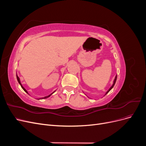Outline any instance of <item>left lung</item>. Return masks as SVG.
Masks as SVG:
<instances>
[{"label":"left lung","instance_id":"obj_1","mask_svg":"<svg viewBox=\"0 0 146 146\" xmlns=\"http://www.w3.org/2000/svg\"><path fill=\"white\" fill-rule=\"evenodd\" d=\"M116 79H117V76H116V77H115V79H114V82H113V85L111 86V88H110V89L108 90V91L107 92H106V94H107V93H108V92L110 91V90H111V89H112V88H113V86H114V84H115V83H116Z\"/></svg>","mask_w":146,"mask_h":146}]
</instances>
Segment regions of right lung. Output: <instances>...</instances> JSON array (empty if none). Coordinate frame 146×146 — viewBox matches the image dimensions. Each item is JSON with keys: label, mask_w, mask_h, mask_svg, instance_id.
Returning a JSON list of instances; mask_svg holds the SVG:
<instances>
[{"label": "right lung", "mask_w": 146, "mask_h": 146, "mask_svg": "<svg viewBox=\"0 0 146 146\" xmlns=\"http://www.w3.org/2000/svg\"><path fill=\"white\" fill-rule=\"evenodd\" d=\"M16 77H17V81H18V82H19V83L20 84V85H21V87H22V88H23V89L24 90V91L25 92H27V93H28V92H27V90H26L25 89V88L23 86V85H21V82H20V80H19V78L18 77V76H16ZM55 92V91H54ZM54 92H53V93H54ZM51 94H50V95H48V96H46V97H44V98H42V99H46V98H48V97H50V96H51Z\"/></svg>", "instance_id": "add662e5"}]
</instances>
